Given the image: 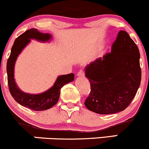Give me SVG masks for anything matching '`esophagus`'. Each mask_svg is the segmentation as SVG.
Segmentation results:
<instances>
[{"label": "esophagus", "instance_id": "obj_1", "mask_svg": "<svg viewBox=\"0 0 149 149\" xmlns=\"http://www.w3.org/2000/svg\"><path fill=\"white\" fill-rule=\"evenodd\" d=\"M84 76H85V72L83 71V70H80V71L78 72V73H77V76L78 77H83Z\"/></svg>", "mask_w": 149, "mask_h": 149}]
</instances>
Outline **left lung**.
Listing matches in <instances>:
<instances>
[{"label":"left lung","mask_w":149,"mask_h":149,"mask_svg":"<svg viewBox=\"0 0 149 149\" xmlns=\"http://www.w3.org/2000/svg\"><path fill=\"white\" fill-rule=\"evenodd\" d=\"M137 45L125 31H120L111 52L89 64L85 76L90 92L87 109L99 114L122 111L130 104L139 88L141 71Z\"/></svg>","instance_id":"1"}]
</instances>
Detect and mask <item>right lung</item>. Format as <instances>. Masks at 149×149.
<instances>
[{"instance_id": "add662e5", "label": "right lung", "mask_w": 149, "mask_h": 149, "mask_svg": "<svg viewBox=\"0 0 149 149\" xmlns=\"http://www.w3.org/2000/svg\"><path fill=\"white\" fill-rule=\"evenodd\" d=\"M33 38L40 41H47L51 38V35L40 33L36 29H31L17 38L12 47L11 52L7 62L8 84L10 94L17 102L31 110L44 111L50 109L57 103L61 88L66 83L74 80V74L69 73L59 76L52 88L39 95H30L21 91L15 82V63L18 54L30 42L31 39Z\"/></svg>"}]
</instances>
